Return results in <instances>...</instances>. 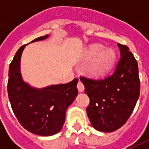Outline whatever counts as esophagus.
I'll list each match as a JSON object with an SVG mask.
<instances>
[{"label":"esophagus","instance_id":"obj_1","mask_svg":"<svg viewBox=\"0 0 149 149\" xmlns=\"http://www.w3.org/2000/svg\"><path fill=\"white\" fill-rule=\"evenodd\" d=\"M77 88L78 90L79 91V92H83L84 89V84L79 80L77 84Z\"/></svg>","mask_w":149,"mask_h":149}]
</instances>
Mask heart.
<instances>
[{
  "mask_svg": "<svg viewBox=\"0 0 149 149\" xmlns=\"http://www.w3.org/2000/svg\"><path fill=\"white\" fill-rule=\"evenodd\" d=\"M116 58L113 49H104L102 45H93L86 52V59L91 60L86 68L90 77L101 79L104 77L111 70Z\"/></svg>",
  "mask_w": 149,
  "mask_h": 149,
  "instance_id": "heart-1",
  "label": "heart"
}]
</instances>
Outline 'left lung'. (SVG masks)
<instances>
[{
  "label": "left lung",
  "instance_id": "left-lung-1",
  "mask_svg": "<svg viewBox=\"0 0 149 149\" xmlns=\"http://www.w3.org/2000/svg\"><path fill=\"white\" fill-rule=\"evenodd\" d=\"M120 59L111 75L103 79L81 77L89 98L86 112L92 126L101 132H113L127 122L140 93L138 62L127 45L118 44Z\"/></svg>",
  "mask_w": 149,
  "mask_h": 149
}]
</instances>
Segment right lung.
I'll list each match as a JSON object with an SVG mask.
<instances>
[{
  "label": "right lung",
  "mask_w": 149,
  "mask_h": 149,
  "mask_svg": "<svg viewBox=\"0 0 149 149\" xmlns=\"http://www.w3.org/2000/svg\"><path fill=\"white\" fill-rule=\"evenodd\" d=\"M48 35L31 42L43 40ZM26 45L19 48L9 66V100L20 123L29 132L40 136L59 133L65 121V113L78 95V79L67 84L33 88L22 79L20 58Z\"/></svg>",
  "instance_id": "right-lung-1"
}]
</instances>
